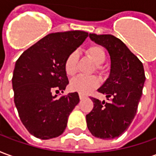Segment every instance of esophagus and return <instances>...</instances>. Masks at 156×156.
<instances>
[{
    "mask_svg": "<svg viewBox=\"0 0 156 156\" xmlns=\"http://www.w3.org/2000/svg\"><path fill=\"white\" fill-rule=\"evenodd\" d=\"M78 95H79V98H80V99H83V98H86V96H85L84 94H80V93L78 94Z\"/></svg>",
    "mask_w": 156,
    "mask_h": 156,
    "instance_id": "esophagus-1",
    "label": "esophagus"
}]
</instances>
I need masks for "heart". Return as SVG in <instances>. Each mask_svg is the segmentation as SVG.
<instances>
[{
    "label": "heart",
    "mask_w": 156,
    "mask_h": 156,
    "mask_svg": "<svg viewBox=\"0 0 156 156\" xmlns=\"http://www.w3.org/2000/svg\"><path fill=\"white\" fill-rule=\"evenodd\" d=\"M86 53L96 63L97 70L101 71L102 68L100 65L103 64L106 60V52L104 48L100 45H92L87 48ZM78 59V54L77 51H72L66 58L64 62V69L68 76H73L76 73ZM98 85L99 81L96 77L78 76L70 82L69 88L72 91L78 92L83 94H88L93 90H94L95 88H98Z\"/></svg>",
    "instance_id": "obj_1"
}]
</instances>
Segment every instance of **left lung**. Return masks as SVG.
<instances>
[{"label":"left lung","instance_id":"1","mask_svg":"<svg viewBox=\"0 0 156 156\" xmlns=\"http://www.w3.org/2000/svg\"><path fill=\"white\" fill-rule=\"evenodd\" d=\"M89 37L108 50L111 67L108 78L98 89L108 102L92 98L94 108L86 115L87 125L94 136L110 140L123 134L136 115L145 81L144 67L115 36L89 33Z\"/></svg>","mask_w":156,"mask_h":156}]
</instances>
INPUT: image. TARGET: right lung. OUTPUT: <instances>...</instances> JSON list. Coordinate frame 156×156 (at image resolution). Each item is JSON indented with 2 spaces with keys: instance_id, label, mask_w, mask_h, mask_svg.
Here are the masks:
<instances>
[{
  "instance_id": "right-lung-1",
  "label": "right lung",
  "mask_w": 156,
  "mask_h": 156,
  "mask_svg": "<svg viewBox=\"0 0 156 156\" xmlns=\"http://www.w3.org/2000/svg\"><path fill=\"white\" fill-rule=\"evenodd\" d=\"M83 31L48 34L26 50L16 62L12 77L14 102L28 132L41 140L61 135L79 103L77 92L57 98L52 92L68 84L66 58L88 37Z\"/></svg>"
}]
</instances>
